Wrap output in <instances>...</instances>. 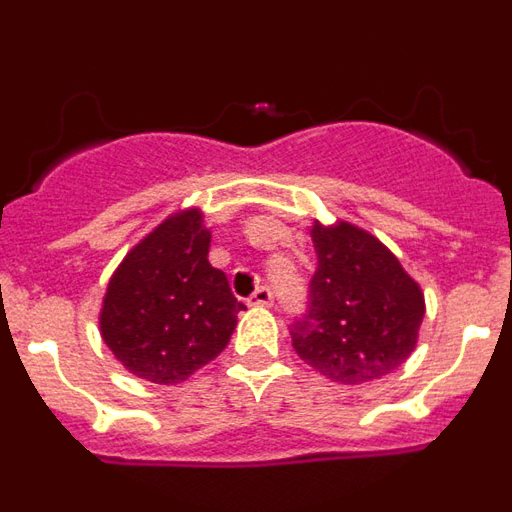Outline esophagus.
I'll return each instance as SVG.
<instances>
[{"label": "esophagus", "mask_w": 512, "mask_h": 512, "mask_svg": "<svg viewBox=\"0 0 512 512\" xmlns=\"http://www.w3.org/2000/svg\"><path fill=\"white\" fill-rule=\"evenodd\" d=\"M271 302H274V292H271L269 287H259L251 297H248V305L253 307H266L271 305Z\"/></svg>", "instance_id": "obj_1"}]
</instances>
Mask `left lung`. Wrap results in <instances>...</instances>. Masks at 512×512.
Segmentation results:
<instances>
[{
	"mask_svg": "<svg viewBox=\"0 0 512 512\" xmlns=\"http://www.w3.org/2000/svg\"><path fill=\"white\" fill-rule=\"evenodd\" d=\"M318 266L307 305L292 325V348L333 382L364 384L413 354L423 320L420 287L374 235L338 223L312 225Z\"/></svg>",
	"mask_w": 512,
	"mask_h": 512,
	"instance_id": "1",
	"label": "left lung"
}]
</instances>
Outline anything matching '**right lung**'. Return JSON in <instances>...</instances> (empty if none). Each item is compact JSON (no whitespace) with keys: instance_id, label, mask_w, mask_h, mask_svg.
I'll return each mask as SVG.
<instances>
[{"instance_id":"obj_1","label":"right lung","mask_w":512,"mask_h":512,"mask_svg":"<svg viewBox=\"0 0 512 512\" xmlns=\"http://www.w3.org/2000/svg\"><path fill=\"white\" fill-rule=\"evenodd\" d=\"M207 251L202 212L187 210L158 225L112 274L99 318L102 338L148 382H184L210 364L246 310Z\"/></svg>"}]
</instances>
